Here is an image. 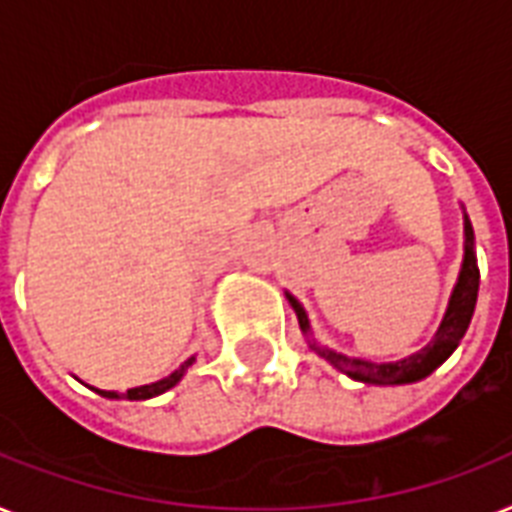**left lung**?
<instances>
[{"instance_id":"obj_1","label":"left lung","mask_w":512,"mask_h":512,"mask_svg":"<svg viewBox=\"0 0 512 512\" xmlns=\"http://www.w3.org/2000/svg\"><path fill=\"white\" fill-rule=\"evenodd\" d=\"M465 236H468V244H465V263H462V273L457 287H454L452 303H449V311H446L444 321L436 332V340L425 345L420 353L404 358V361H396V364H372V361H361V358H348L335 350L319 348L313 342L311 348L319 353L321 358H327L329 364L337 366L340 372L350 374L353 380L361 382H377V385H401V382H414L428 377L438 364H444L446 358L452 356V350L460 345V340L465 337V329H468L470 319H473V308H476L478 297V279L481 273L476 268V255H473V228L470 223H465ZM287 300L292 303L297 313V321L303 332H308V316L300 308L295 297L287 295Z\"/></svg>"}]
</instances>
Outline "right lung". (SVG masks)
Masks as SVG:
<instances>
[{
	"mask_svg": "<svg viewBox=\"0 0 512 512\" xmlns=\"http://www.w3.org/2000/svg\"><path fill=\"white\" fill-rule=\"evenodd\" d=\"M191 364H193V358H188L185 364L177 366V369L170 374V377H164V380H159V382H151V385H140V388H132V390H127V393H122V396H119V393H111V390H98V393H100V396H106V398H130V401H143V398H154V396H159V393H164V390L175 388L177 382L183 380L185 369H188V366H191Z\"/></svg>",
	"mask_w": 512,
	"mask_h": 512,
	"instance_id": "1",
	"label": "right lung"
}]
</instances>
